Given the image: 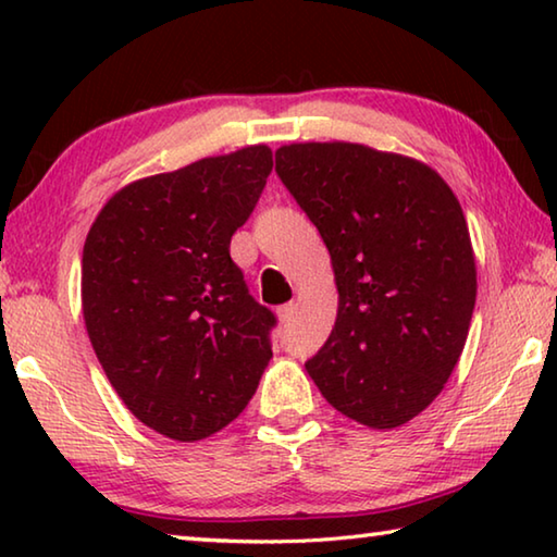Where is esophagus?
Listing matches in <instances>:
<instances>
[{
	"instance_id": "esophagus-1",
	"label": "esophagus",
	"mask_w": 557,
	"mask_h": 557,
	"mask_svg": "<svg viewBox=\"0 0 557 557\" xmlns=\"http://www.w3.org/2000/svg\"><path fill=\"white\" fill-rule=\"evenodd\" d=\"M295 314H297V305H295V301H287V305H282V307L277 309V317H280L282 324H289L292 319H295Z\"/></svg>"
}]
</instances>
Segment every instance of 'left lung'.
<instances>
[{"label": "left lung", "instance_id": "8db88e82", "mask_svg": "<svg viewBox=\"0 0 557 557\" xmlns=\"http://www.w3.org/2000/svg\"><path fill=\"white\" fill-rule=\"evenodd\" d=\"M277 174L332 256L338 309L305 363L329 405L371 430L428 408L465 351L476 260L455 191L420 159L292 143Z\"/></svg>", "mask_w": 557, "mask_h": 557}]
</instances>
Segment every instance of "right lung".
Returning <instances> with one entry per match:
<instances>
[{"label": "right lung", "instance_id": "right-lung-1", "mask_svg": "<svg viewBox=\"0 0 557 557\" xmlns=\"http://www.w3.org/2000/svg\"><path fill=\"white\" fill-rule=\"evenodd\" d=\"M272 172L250 145L122 186L92 221L83 319L115 393L149 430L211 437L256 395L275 317L248 295L231 238Z\"/></svg>", "mask_w": 557, "mask_h": 557}]
</instances>
